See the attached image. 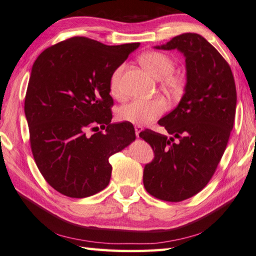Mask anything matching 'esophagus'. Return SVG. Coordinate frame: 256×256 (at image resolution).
<instances>
[{"mask_svg":"<svg viewBox=\"0 0 256 256\" xmlns=\"http://www.w3.org/2000/svg\"><path fill=\"white\" fill-rule=\"evenodd\" d=\"M142 130V127L140 126H134V132H136V136L139 137V132H140Z\"/></svg>","mask_w":256,"mask_h":256,"instance_id":"esophagus-1","label":"esophagus"}]
</instances>
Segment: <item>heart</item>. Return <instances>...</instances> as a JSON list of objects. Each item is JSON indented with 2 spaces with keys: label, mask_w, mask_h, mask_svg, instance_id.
Returning a JSON list of instances; mask_svg holds the SVG:
<instances>
[{
  "label": "heart",
  "mask_w": 256,
  "mask_h": 256,
  "mask_svg": "<svg viewBox=\"0 0 256 256\" xmlns=\"http://www.w3.org/2000/svg\"><path fill=\"white\" fill-rule=\"evenodd\" d=\"M139 60L144 68L154 78L163 79L165 78L164 84L167 88L177 89L180 86V80L175 76H170L175 70V61L170 56L158 51H149L142 54ZM122 72V66H119L114 71L112 78H110V94L116 98H119L122 94V86H120ZM165 110L166 102L162 99H134L118 109L117 117L120 122L142 126V124L154 122L159 116H162Z\"/></svg>",
  "instance_id": "b5f03b06"
}]
</instances>
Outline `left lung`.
Masks as SVG:
<instances>
[{"instance_id": "1", "label": "left lung", "mask_w": 256, "mask_h": 256, "mask_svg": "<svg viewBox=\"0 0 256 256\" xmlns=\"http://www.w3.org/2000/svg\"><path fill=\"white\" fill-rule=\"evenodd\" d=\"M158 50L185 58L186 84L177 107L158 124L170 137L144 130L139 137L155 157L144 168V186L166 202H182L210 182L225 152L236 110V86L228 62L197 33H182Z\"/></svg>"}]
</instances>
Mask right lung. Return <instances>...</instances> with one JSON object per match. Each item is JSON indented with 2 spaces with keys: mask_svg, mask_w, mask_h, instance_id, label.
I'll list each match as a JSON object with an SVG mask.
<instances>
[{
  "mask_svg": "<svg viewBox=\"0 0 256 256\" xmlns=\"http://www.w3.org/2000/svg\"><path fill=\"white\" fill-rule=\"evenodd\" d=\"M139 44L74 36L33 64L24 101L31 149L42 176L61 194L84 198L102 190L112 177L109 157L136 139L132 124H112L110 78ZM98 124L105 132L88 136Z\"/></svg>",
  "mask_w": 256,
  "mask_h": 256,
  "instance_id": "obj_1",
  "label": "right lung"
}]
</instances>
